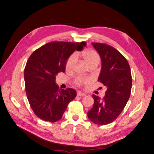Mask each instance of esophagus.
<instances>
[{
  "mask_svg": "<svg viewBox=\"0 0 154 154\" xmlns=\"http://www.w3.org/2000/svg\"><path fill=\"white\" fill-rule=\"evenodd\" d=\"M77 96H85V94H84V93H83L81 91H78L77 92Z\"/></svg>",
  "mask_w": 154,
  "mask_h": 154,
  "instance_id": "esophagus-1",
  "label": "esophagus"
}]
</instances>
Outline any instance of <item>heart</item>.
Segmentation results:
<instances>
[{"label": "heart", "instance_id": "1", "mask_svg": "<svg viewBox=\"0 0 154 154\" xmlns=\"http://www.w3.org/2000/svg\"><path fill=\"white\" fill-rule=\"evenodd\" d=\"M82 57L90 67L92 66H97L100 62V55L96 51L92 49H87L83 51L82 53ZM76 61V54L75 53H73L67 58L66 62V69L67 71H72ZM91 81L92 80L90 78L76 77L74 79L72 83L76 86L82 87L83 85L89 84Z\"/></svg>", "mask_w": 154, "mask_h": 154}]
</instances>
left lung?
Masks as SVG:
<instances>
[{
    "mask_svg": "<svg viewBox=\"0 0 154 154\" xmlns=\"http://www.w3.org/2000/svg\"><path fill=\"white\" fill-rule=\"evenodd\" d=\"M92 44L101 60L98 82L106 86V91L103 99L92 96L94 105L87 116L94 123L105 125L112 123L123 110L131 93L132 74L127 59L117 49L104 43Z\"/></svg>",
    "mask_w": 154,
    "mask_h": 154,
    "instance_id": "left-lung-1",
    "label": "left lung"
}]
</instances>
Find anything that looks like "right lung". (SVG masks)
Instances as JSON below:
<instances>
[{"instance_id":"1","label":"right lung","mask_w":154,"mask_h":154,"mask_svg":"<svg viewBox=\"0 0 154 154\" xmlns=\"http://www.w3.org/2000/svg\"><path fill=\"white\" fill-rule=\"evenodd\" d=\"M85 45V42H51L35 50L27 60L24 69L26 92L32 111L40 119L51 123L61 119L69 103L76 97L73 88H59L56 76L65 72L69 56Z\"/></svg>"}]
</instances>
